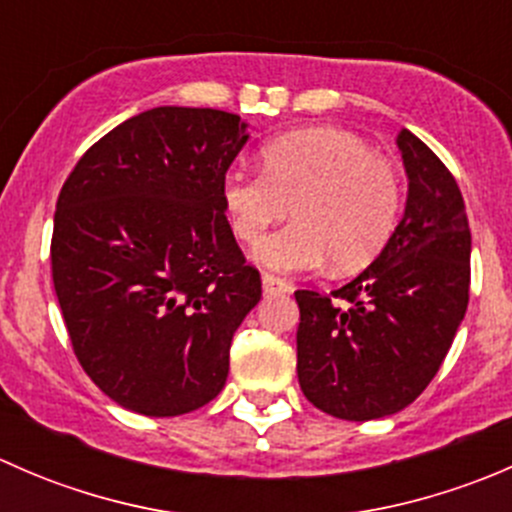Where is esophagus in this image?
<instances>
[{
  "instance_id": "obj_1",
  "label": "esophagus",
  "mask_w": 512,
  "mask_h": 512,
  "mask_svg": "<svg viewBox=\"0 0 512 512\" xmlns=\"http://www.w3.org/2000/svg\"><path fill=\"white\" fill-rule=\"evenodd\" d=\"M262 287H265L267 294H280V292H287V289H289V285L285 280H282V277L270 275V272H265V275H262Z\"/></svg>"
}]
</instances>
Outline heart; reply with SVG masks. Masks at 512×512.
Here are the masks:
<instances>
[{
  "label": "heart",
  "mask_w": 512,
  "mask_h": 512,
  "mask_svg": "<svg viewBox=\"0 0 512 512\" xmlns=\"http://www.w3.org/2000/svg\"><path fill=\"white\" fill-rule=\"evenodd\" d=\"M401 200L394 165L339 128L285 133L262 148V170L232 168L223 180L232 232L245 245H257L292 208L294 223L257 252L280 272L327 260L337 272L361 270L394 237Z\"/></svg>",
  "instance_id": "obj_1"
}]
</instances>
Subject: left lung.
I'll use <instances>...</instances> for the list:
<instances>
[{
    "label": "left lung",
    "mask_w": 512,
    "mask_h": 512,
    "mask_svg": "<svg viewBox=\"0 0 512 512\" xmlns=\"http://www.w3.org/2000/svg\"><path fill=\"white\" fill-rule=\"evenodd\" d=\"M396 143L409 200L389 245L349 285L294 292L299 386L317 409L347 421L416 401L468 307L471 230L456 178L406 128Z\"/></svg>",
    "instance_id": "8db88e82"
}]
</instances>
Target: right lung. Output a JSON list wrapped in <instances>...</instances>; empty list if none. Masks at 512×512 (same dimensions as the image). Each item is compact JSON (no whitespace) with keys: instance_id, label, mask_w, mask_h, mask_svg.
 Here are the masks:
<instances>
[{"instance_id":"right-lung-1","label":"right lung","mask_w":512,"mask_h":512,"mask_svg":"<svg viewBox=\"0 0 512 512\" xmlns=\"http://www.w3.org/2000/svg\"><path fill=\"white\" fill-rule=\"evenodd\" d=\"M240 116L158 106L96 141L56 200L51 280L81 369L118 406L180 416L223 391L262 280L225 218Z\"/></svg>"}]
</instances>
